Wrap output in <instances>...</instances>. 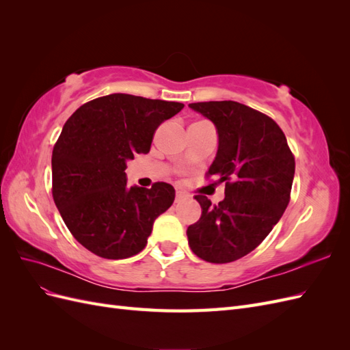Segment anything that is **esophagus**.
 <instances>
[{
  "label": "esophagus",
  "instance_id": "esophagus-1",
  "mask_svg": "<svg viewBox=\"0 0 350 350\" xmlns=\"http://www.w3.org/2000/svg\"><path fill=\"white\" fill-rule=\"evenodd\" d=\"M185 198H188V194H187L185 191H181V189H176V193H175L176 203H179V201H183V200H185Z\"/></svg>",
  "mask_w": 350,
  "mask_h": 350
}]
</instances>
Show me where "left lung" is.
Masks as SVG:
<instances>
[{
    "label": "left lung",
    "mask_w": 350,
    "mask_h": 350,
    "mask_svg": "<svg viewBox=\"0 0 350 350\" xmlns=\"http://www.w3.org/2000/svg\"><path fill=\"white\" fill-rule=\"evenodd\" d=\"M215 124L219 146L208 175L225 183V198L211 206L196 196L201 217L188 226L189 248L208 262H230L264 241L289 204L295 159L280 126L239 102L189 103Z\"/></svg>",
    "instance_id": "obj_1"
}]
</instances>
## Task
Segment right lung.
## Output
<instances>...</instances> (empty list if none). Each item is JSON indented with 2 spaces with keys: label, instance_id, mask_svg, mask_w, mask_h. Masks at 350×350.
Returning a JSON list of instances; mask_svg holds the SVG:
<instances>
[{
  "label": "right lung",
  "instance_id": "add662e5",
  "mask_svg": "<svg viewBox=\"0 0 350 350\" xmlns=\"http://www.w3.org/2000/svg\"><path fill=\"white\" fill-rule=\"evenodd\" d=\"M183 108L179 102L113 93L81 105L67 120L52 150V196L84 248L122 260L146 247L175 189L166 183L129 187L126 162L149 153L157 126Z\"/></svg>",
  "mask_w": 350,
  "mask_h": 350
}]
</instances>
